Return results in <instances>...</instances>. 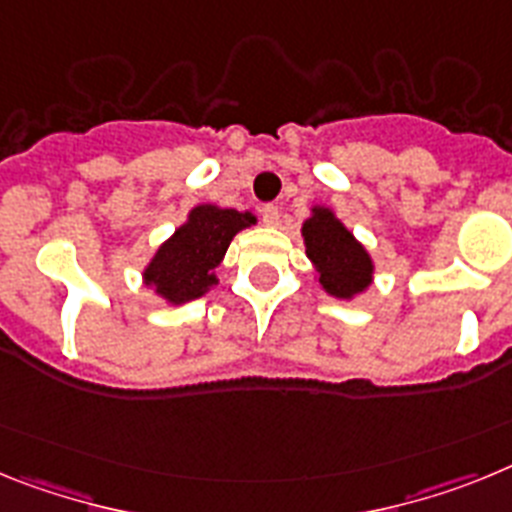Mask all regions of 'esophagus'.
Wrapping results in <instances>:
<instances>
[{"mask_svg": "<svg viewBox=\"0 0 512 512\" xmlns=\"http://www.w3.org/2000/svg\"><path fill=\"white\" fill-rule=\"evenodd\" d=\"M260 219L265 226H278V221H281V213H278V208L275 206H262Z\"/></svg>", "mask_w": 512, "mask_h": 512, "instance_id": "obj_1", "label": "esophagus"}]
</instances>
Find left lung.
I'll list each match as a JSON object with an SVG mask.
<instances>
[{
	"label": "left lung",
	"mask_w": 512,
	"mask_h": 512,
	"mask_svg": "<svg viewBox=\"0 0 512 512\" xmlns=\"http://www.w3.org/2000/svg\"><path fill=\"white\" fill-rule=\"evenodd\" d=\"M301 237L314 268V281L327 296L353 301L371 288L376 273L371 252L330 206H311L309 219L301 224Z\"/></svg>",
	"instance_id": "1"
}]
</instances>
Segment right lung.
<instances>
[{
    "label": "right lung",
    "mask_w": 512,
    "mask_h": 512,
    "mask_svg": "<svg viewBox=\"0 0 512 512\" xmlns=\"http://www.w3.org/2000/svg\"><path fill=\"white\" fill-rule=\"evenodd\" d=\"M257 224L252 211L198 203L188 211L172 237L164 239L141 270V283L157 293L164 304L180 306L201 299L219 283L221 260L231 239L247 226Z\"/></svg>",
    "instance_id": "1"
}]
</instances>
